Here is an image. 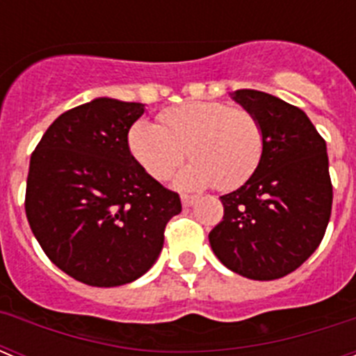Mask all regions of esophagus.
Here are the masks:
<instances>
[{
	"mask_svg": "<svg viewBox=\"0 0 356 356\" xmlns=\"http://www.w3.org/2000/svg\"><path fill=\"white\" fill-rule=\"evenodd\" d=\"M196 201H197V196H191V194H181V205H184L185 209L193 207Z\"/></svg>",
	"mask_w": 356,
	"mask_h": 356,
	"instance_id": "1",
	"label": "esophagus"
}]
</instances>
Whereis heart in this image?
Wrapping results in <instances>:
<instances>
[{"instance_id":"1","label":"heart","mask_w":356,"mask_h":356,"mask_svg":"<svg viewBox=\"0 0 356 356\" xmlns=\"http://www.w3.org/2000/svg\"><path fill=\"white\" fill-rule=\"evenodd\" d=\"M128 147L153 180H168L187 153L193 162L178 172L176 187L196 191L216 185L219 191H234L259 168L264 131L257 115L246 108L187 102L163 110L159 127L135 122L128 131Z\"/></svg>"}]
</instances>
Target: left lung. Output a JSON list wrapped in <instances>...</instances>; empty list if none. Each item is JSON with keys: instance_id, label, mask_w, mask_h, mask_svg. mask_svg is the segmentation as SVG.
I'll return each instance as SVG.
<instances>
[{"instance_id": "1", "label": "left lung", "mask_w": 356, "mask_h": 356, "mask_svg": "<svg viewBox=\"0 0 356 356\" xmlns=\"http://www.w3.org/2000/svg\"><path fill=\"white\" fill-rule=\"evenodd\" d=\"M264 131L259 168L221 196L222 221L209 234L216 257L250 280L296 271L317 250L332 213L333 188L325 139L303 110L253 89L232 94Z\"/></svg>"}]
</instances>
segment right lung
Instances as JSON below:
<instances>
[{
    "instance_id": "obj_1",
    "label": "right lung",
    "mask_w": 356,
    "mask_h": 356,
    "mask_svg": "<svg viewBox=\"0 0 356 356\" xmlns=\"http://www.w3.org/2000/svg\"><path fill=\"white\" fill-rule=\"evenodd\" d=\"M143 103L96 97L53 121L31 153L30 228L58 269L92 287H118L156 262L180 196L153 180L128 147Z\"/></svg>"
}]
</instances>
